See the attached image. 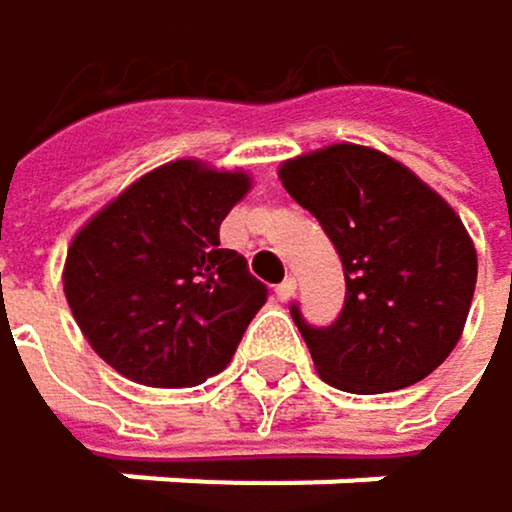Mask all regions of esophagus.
<instances>
[{
	"label": "esophagus",
	"instance_id": "34e87169",
	"mask_svg": "<svg viewBox=\"0 0 512 512\" xmlns=\"http://www.w3.org/2000/svg\"><path fill=\"white\" fill-rule=\"evenodd\" d=\"M274 296H277L280 302H290V299L296 296V280H293V277H287L284 284H280V287L274 290Z\"/></svg>",
	"mask_w": 512,
	"mask_h": 512
}]
</instances>
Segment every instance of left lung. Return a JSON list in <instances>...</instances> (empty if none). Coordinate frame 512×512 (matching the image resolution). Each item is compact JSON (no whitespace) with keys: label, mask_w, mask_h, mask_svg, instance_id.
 Returning <instances> with one entry per match:
<instances>
[{"label":"left lung","mask_w":512,"mask_h":512,"mask_svg":"<svg viewBox=\"0 0 512 512\" xmlns=\"http://www.w3.org/2000/svg\"><path fill=\"white\" fill-rule=\"evenodd\" d=\"M280 183L345 268V308L329 326L290 305L320 378L385 394L430 375L458 345L476 290V250L458 213L409 167L354 143L287 161Z\"/></svg>","instance_id":"1"}]
</instances>
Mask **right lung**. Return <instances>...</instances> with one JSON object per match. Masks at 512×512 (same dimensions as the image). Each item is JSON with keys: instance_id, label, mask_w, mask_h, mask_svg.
<instances>
[{"instance_id": "1", "label": "right lung", "mask_w": 512, "mask_h": 512, "mask_svg": "<svg viewBox=\"0 0 512 512\" xmlns=\"http://www.w3.org/2000/svg\"><path fill=\"white\" fill-rule=\"evenodd\" d=\"M247 173L164 164L124 189L75 235L63 293L91 348L149 388L201 385L235 357L268 290L219 225Z\"/></svg>"}]
</instances>
